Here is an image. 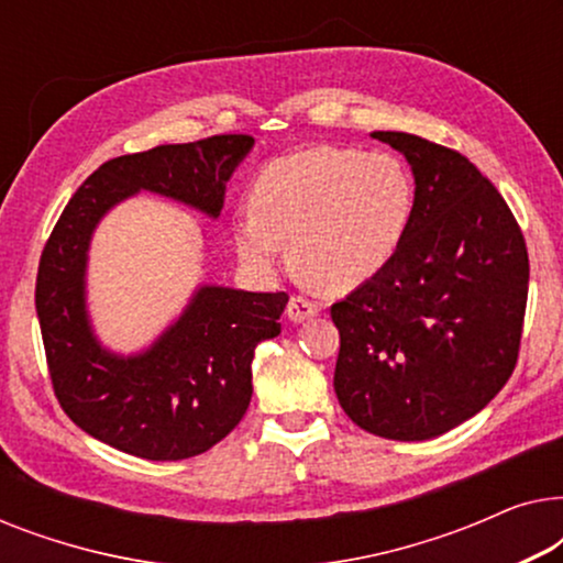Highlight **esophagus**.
I'll use <instances>...</instances> for the list:
<instances>
[{
	"label": "esophagus",
	"mask_w": 563,
	"mask_h": 563,
	"mask_svg": "<svg viewBox=\"0 0 563 563\" xmlns=\"http://www.w3.org/2000/svg\"><path fill=\"white\" fill-rule=\"evenodd\" d=\"M318 312H320L318 302H312V299L299 297V295L291 297V299H289V305H287V314H289V320H291V322L310 320V318H314V314H318Z\"/></svg>",
	"instance_id": "34e87169"
}]
</instances>
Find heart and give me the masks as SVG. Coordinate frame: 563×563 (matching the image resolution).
<instances>
[{"label":"heart","mask_w":563,"mask_h":563,"mask_svg":"<svg viewBox=\"0 0 563 563\" xmlns=\"http://www.w3.org/2000/svg\"><path fill=\"white\" fill-rule=\"evenodd\" d=\"M412 212V172L395 153L318 145L261 168L233 235L251 268L279 264L291 241L299 272L322 289L349 291L395 258Z\"/></svg>","instance_id":"1"}]
</instances>
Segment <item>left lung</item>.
Returning a JSON list of instances; mask_svg holds the SVG:
<instances>
[{
    "label": "left lung",
    "instance_id": "8db88e82",
    "mask_svg": "<svg viewBox=\"0 0 563 563\" xmlns=\"http://www.w3.org/2000/svg\"><path fill=\"white\" fill-rule=\"evenodd\" d=\"M405 153L415 212L395 258L330 307L345 415L389 441L461 426L505 387L520 353L528 249L503 195L459 151L372 133Z\"/></svg>",
    "mask_w": 563,
    "mask_h": 563
}]
</instances>
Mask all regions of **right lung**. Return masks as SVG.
<instances>
[{
  "label": "right lung",
  "instance_id": "obj_1",
  "mask_svg": "<svg viewBox=\"0 0 563 563\" xmlns=\"http://www.w3.org/2000/svg\"><path fill=\"white\" fill-rule=\"evenodd\" d=\"M251 145V135L230 133L107 161L68 199L43 249L35 310L58 405L84 433L130 456L191 459L241 422L253 353L282 333L289 295L202 287L148 351L112 356L91 335L84 307L91 230L141 189L218 218L230 174Z\"/></svg>",
  "mask_w": 563,
  "mask_h": 563
}]
</instances>
